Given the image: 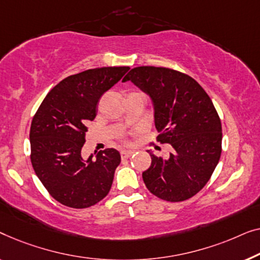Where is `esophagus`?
<instances>
[{
	"label": "esophagus",
	"mask_w": 260,
	"mask_h": 260,
	"mask_svg": "<svg viewBox=\"0 0 260 260\" xmlns=\"http://www.w3.org/2000/svg\"><path fill=\"white\" fill-rule=\"evenodd\" d=\"M133 155V151H122L121 152V158L122 159H128Z\"/></svg>",
	"instance_id": "esophagus-1"
}]
</instances>
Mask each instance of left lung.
Wrapping results in <instances>:
<instances>
[{
	"mask_svg": "<svg viewBox=\"0 0 260 260\" xmlns=\"http://www.w3.org/2000/svg\"><path fill=\"white\" fill-rule=\"evenodd\" d=\"M151 98L156 140L170 144L168 158H152L142 179L148 191L166 202H184L210 180L221 154V122L213 102L191 76L170 68L142 66L122 80Z\"/></svg>",
	"mask_w": 260,
	"mask_h": 260,
	"instance_id": "1",
	"label": "left lung"
}]
</instances>
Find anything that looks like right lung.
I'll return each instance as SVG.
<instances>
[{"label": "right lung", "mask_w": 260, "mask_h": 260, "mask_svg": "<svg viewBox=\"0 0 260 260\" xmlns=\"http://www.w3.org/2000/svg\"><path fill=\"white\" fill-rule=\"evenodd\" d=\"M129 67H102L71 75L42 101L30 126V160L49 194L73 208H86L108 194L121 161L114 148L82 158L87 125L96 116L102 94L118 83Z\"/></svg>", "instance_id": "add662e5"}]
</instances>
